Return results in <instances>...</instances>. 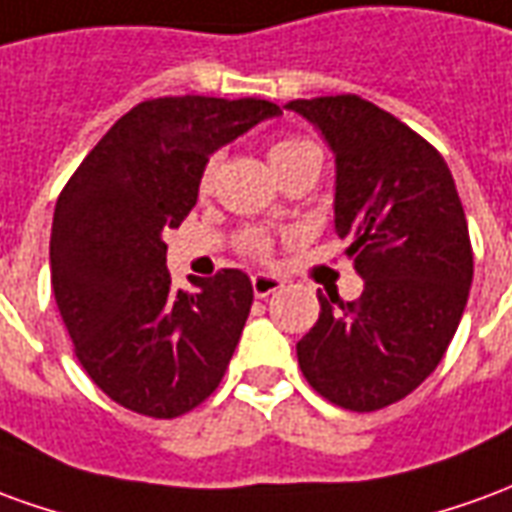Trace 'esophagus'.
<instances>
[{
  "label": "esophagus",
  "mask_w": 512,
  "mask_h": 512,
  "mask_svg": "<svg viewBox=\"0 0 512 512\" xmlns=\"http://www.w3.org/2000/svg\"><path fill=\"white\" fill-rule=\"evenodd\" d=\"M250 284H253V295L256 297H267L273 295L281 289V278H275V275H267V273H256L250 278Z\"/></svg>",
  "instance_id": "obj_1"
}]
</instances>
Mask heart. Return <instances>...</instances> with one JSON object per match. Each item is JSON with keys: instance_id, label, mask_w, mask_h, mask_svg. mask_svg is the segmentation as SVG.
Masks as SVG:
<instances>
[{"instance_id": "1", "label": "heart", "mask_w": 512, "mask_h": 512, "mask_svg": "<svg viewBox=\"0 0 512 512\" xmlns=\"http://www.w3.org/2000/svg\"><path fill=\"white\" fill-rule=\"evenodd\" d=\"M306 154H320V148L314 146V143H308L303 137H284V140H278L270 148V165L275 168H281L284 162H292L297 157H306ZM215 159H209L201 170V179H198V187L201 192H206L212 187V179H215ZM239 250L242 253H248V256H256V259H267L270 256V237L264 234V231H245L242 237H239Z\"/></svg>"}]
</instances>
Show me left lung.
Returning <instances> with one entry per match:
<instances>
[{
  "mask_svg": "<svg viewBox=\"0 0 512 512\" xmlns=\"http://www.w3.org/2000/svg\"><path fill=\"white\" fill-rule=\"evenodd\" d=\"M336 157L333 226L364 278L358 300L320 297L297 364L325 400L378 411L408 397L447 353L474 256L455 179L424 137L358 96L297 99Z\"/></svg>",
  "mask_w": 512,
  "mask_h": 512,
  "instance_id": "left-lung-1",
  "label": "left lung"
}]
</instances>
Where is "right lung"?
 I'll use <instances>...</instances> for the list:
<instances>
[{"instance_id": "right-lung-1", "label": "right lung", "mask_w": 512, "mask_h": 512, "mask_svg": "<svg viewBox=\"0 0 512 512\" xmlns=\"http://www.w3.org/2000/svg\"><path fill=\"white\" fill-rule=\"evenodd\" d=\"M281 115L264 99L168 96L137 104L101 137L57 198L52 292L79 364L110 400L154 419L217 389L253 303L242 270L173 289L162 234L198 201L217 148Z\"/></svg>"}]
</instances>
